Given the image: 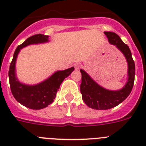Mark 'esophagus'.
<instances>
[{
    "instance_id": "obj_1",
    "label": "esophagus",
    "mask_w": 146,
    "mask_h": 146,
    "mask_svg": "<svg viewBox=\"0 0 146 146\" xmlns=\"http://www.w3.org/2000/svg\"><path fill=\"white\" fill-rule=\"evenodd\" d=\"M74 68L76 70H78L79 68H80V64H78V63H76V64H74Z\"/></svg>"
}]
</instances>
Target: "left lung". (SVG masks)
Returning <instances> with one entry per match:
<instances>
[{
    "label": "left lung",
    "instance_id": "left-lung-1",
    "mask_svg": "<svg viewBox=\"0 0 146 146\" xmlns=\"http://www.w3.org/2000/svg\"><path fill=\"white\" fill-rule=\"evenodd\" d=\"M104 35L108 38L109 42L115 45L126 58L128 64V78L123 88L118 90H110L96 83L84 70H80L82 100L89 107L98 110H109L122 103L131 92L135 76V64L129 46L115 33L105 31Z\"/></svg>",
    "mask_w": 146,
    "mask_h": 146
}]
</instances>
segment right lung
<instances>
[{"label": "right lung", "mask_w": 146, "mask_h": 146, "mask_svg": "<svg viewBox=\"0 0 146 146\" xmlns=\"http://www.w3.org/2000/svg\"><path fill=\"white\" fill-rule=\"evenodd\" d=\"M48 37L39 34L28 38L16 48L10 64L9 78L12 95L19 103L31 110H41L53 103L62 82L74 70L73 67L64 70H58L43 82L34 85L26 84L18 80L15 65L20 50L28 45L48 42Z\"/></svg>", "instance_id": "right-lung-1"}]
</instances>
